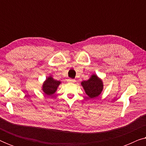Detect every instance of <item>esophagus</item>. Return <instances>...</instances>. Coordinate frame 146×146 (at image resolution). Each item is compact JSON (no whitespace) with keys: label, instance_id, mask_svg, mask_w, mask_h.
<instances>
[{"label":"esophagus","instance_id":"esophagus-1","mask_svg":"<svg viewBox=\"0 0 146 146\" xmlns=\"http://www.w3.org/2000/svg\"><path fill=\"white\" fill-rule=\"evenodd\" d=\"M68 82H71V83H74V82H76V80L74 79H68Z\"/></svg>","mask_w":146,"mask_h":146}]
</instances>
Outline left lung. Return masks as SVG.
<instances>
[{"mask_svg":"<svg viewBox=\"0 0 146 146\" xmlns=\"http://www.w3.org/2000/svg\"><path fill=\"white\" fill-rule=\"evenodd\" d=\"M86 94L90 98H96L100 94L103 90V82L96 75L93 74L90 78L81 83Z\"/></svg>","mask_w":146,"mask_h":146,"instance_id":"1","label":"left lung"}]
</instances>
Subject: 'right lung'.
I'll return each instance as SVG.
<instances>
[{
    "mask_svg": "<svg viewBox=\"0 0 146 146\" xmlns=\"http://www.w3.org/2000/svg\"><path fill=\"white\" fill-rule=\"evenodd\" d=\"M60 82L55 80L51 76H50L44 82L42 86V90L45 93V94L51 96L56 92L57 88L60 85Z\"/></svg>",
    "mask_w": 146,
    "mask_h": 146,
    "instance_id": "1",
    "label": "right lung"
}]
</instances>
